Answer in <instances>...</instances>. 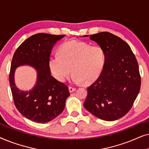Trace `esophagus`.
Wrapping results in <instances>:
<instances>
[{
	"label": "esophagus",
	"instance_id": "1",
	"mask_svg": "<svg viewBox=\"0 0 149 149\" xmlns=\"http://www.w3.org/2000/svg\"><path fill=\"white\" fill-rule=\"evenodd\" d=\"M68 89H69V91H70V93L73 92V91H74L75 90H76V88H75V87H71V86L69 87Z\"/></svg>",
	"mask_w": 149,
	"mask_h": 149
}]
</instances>
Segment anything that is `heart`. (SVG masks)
<instances>
[{"label": "heart", "instance_id": "heart-1", "mask_svg": "<svg viewBox=\"0 0 149 149\" xmlns=\"http://www.w3.org/2000/svg\"><path fill=\"white\" fill-rule=\"evenodd\" d=\"M105 62L103 49L77 40L65 42L58 49V55L49 58V67L55 78L64 82L72 72V82L90 83L96 80Z\"/></svg>", "mask_w": 149, "mask_h": 149}]
</instances>
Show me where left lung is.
Returning <instances> with one entry per match:
<instances>
[{"label": "left lung", "instance_id": "8db88e82", "mask_svg": "<svg viewBox=\"0 0 149 149\" xmlns=\"http://www.w3.org/2000/svg\"><path fill=\"white\" fill-rule=\"evenodd\" d=\"M89 38L103 49L105 62L98 78L87 87L83 106L99 119L115 121L129 112L140 91L138 62L129 45L113 34L99 32Z\"/></svg>", "mask_w": 149, "mask_h": 149}]
</instances>
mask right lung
<instances>
[{
	"label": "right lung",
	"mask_w": 149,
	"mask_h": 149,
	"mask_svg": "<svg viewBox=\"0 0 149 149\" xmlns=\"http://www.w3.org/2000/svg\"><path fill=\"white\" fill-rule=\"evenodd\" d=\"M64 36L34 34L20 45L12 58L9 83L14 104L24 117L36 123H45L58 117L70 95L68 87L51 75L49 67L54 45ZM23 65L34 67L38 72L36 85L29 92L19 91L14 83L15 68Z\"/></svg>",
	"instance_id": "add662e5"
}]
</instances>
